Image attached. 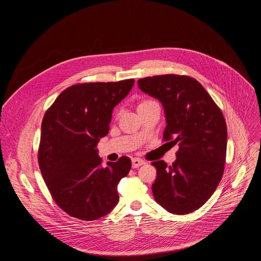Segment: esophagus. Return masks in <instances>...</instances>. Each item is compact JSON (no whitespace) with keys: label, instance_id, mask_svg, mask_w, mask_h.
Wrapping results in <instances>:
<instances>
[{"label":"esophagus","instance_id":"esophagus-1","mask_svg":"<svg viewBox=\"0 0 261 261\" xmlns=\"http://www.w3.org/2000/svg\"><path fill=\"white\" fill-rule=\"evenodd\" d=\"M145 162L142 159H138V158H133L132 159V167L133 168H137L141 165H143Z\"/></svg>","mask_w":261,"mask_h":261}]
</instances>
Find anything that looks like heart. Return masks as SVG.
Masks as SVG:
<instances>
[{"label":"heart","instance_id":"b5f03b06","mask_svg":"<svg viewBox=\"0 0 261 261\" xmlns=\"http://www.w3.org/2000/svg\"><path fill=\"white\" fill-rule=\"evenodd\" d=\"M153 103H156V101H154V100H152V99H144V100H142L141 102H139L137 108L144 107V106H146V105H150V104H153Z\"/></svg>","mask_w":261,"mask_h":261}]
</instances>
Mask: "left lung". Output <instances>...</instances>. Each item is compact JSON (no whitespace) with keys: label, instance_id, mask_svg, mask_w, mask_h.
Masks as SVG:
<instances>
[{"label":"left lung","instance_id":"1","mask_svg":"<svg viewBox=\"0 0 261 261\" xmlns=\"http://www.w3.org/2000/svg\"><path fill=\"white\" fill-rule=\"evenodd\" d=\"M138 88L164 108L163 139L178 143L176 160L152 162L157 177L155 200L169 213L185 215L201 207L224 172L227 127L221 109L204 88L187 75L165 74L140 79Z\"/></svg>","mask_w":261,"mask_h":261}]
</instances>
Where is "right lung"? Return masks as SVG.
Listing matches in <instances>:
<instances>
[{"mask_svg": "<svg viewBox=\"0 0 261 261\" xmlns=\"http://www.w3.org/2000/svg\"><path fill=\"white\" fill-rule=\"evenodd\" d=\"M134 80L87 83L67 88L46 110L38 162L56 203L85 221L107 215L118 201L117 186L131 169L130 158L102 166L97 143L109 131L111 114Z\"/></svg>", "mask_w": 261, "mask_h": 261, "instance_id": "obj_1", "label": "right lung"}]
</instances>
